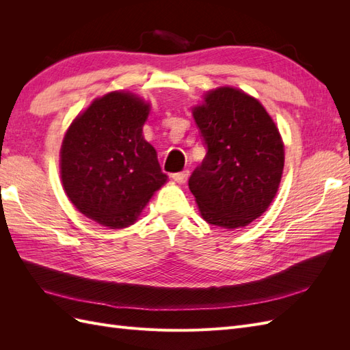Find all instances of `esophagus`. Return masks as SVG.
Here are the masks:
<instances>
[{
	"label": "esophagus",
	"instance_id": "esophagus-1",
	"mask_svg": "<svg viewBox=\"0 0 350 350\" xmlns=\"http://www.w3.org/2000/svg\"><path fill=\"white\" fill-rule=\"evenodd\" d=\"M188 171H183V172H176V174H172V179L176 183V184H185L187 179H188Z\"/></svg>",
	"mask_w": 350,
	"mask_h": 350
}]
</instances>
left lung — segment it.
<instances>
[{
  "label": "left lung",
  "instance_id": "obj_1",
  "mask_svg": "<svg viewBox=\"0 0 350 350\" xmlns=\"http://www.w3.org/2000/svg\"><path fill=\"white\" fill-rule=\"evenodd\" d=\"M206 156L188 179L210 225L247 226L267 210L282 179L284 149L262 105L234 88L208 92L193 111Z\"/></svg>",
  "mask_w": 350,
  "mask_h": 350
}]
</instances>
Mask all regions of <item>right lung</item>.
<instances>
[{"instance_id":"1","label":"right lung","mask_w":350,"mask_h":350,"mask_svg":"<svg viewBox=\"0 0 350 350\" xmlns=\"http://www.w3.org/2000/svg\"><path fill=\"white\" fill-rule=\"evenodd\" d=\"M149 103L112 92L79 115L61 146V179L83 215L111 229L133 225L167 176L143 137Z\"/></svg>"}]
</instances>
